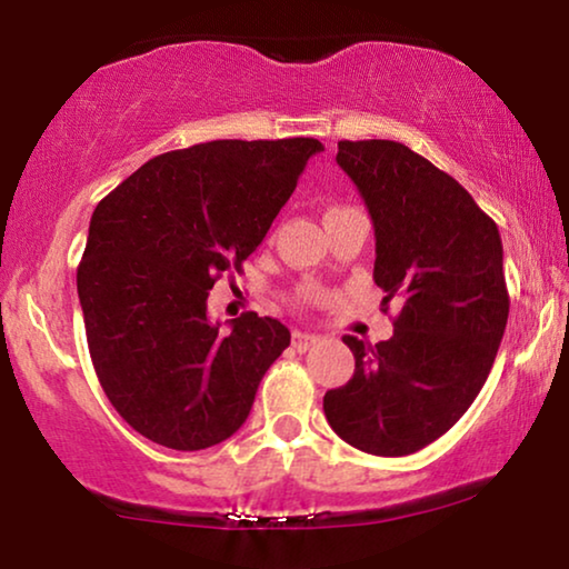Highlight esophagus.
<instances>
[{"mask_svg": "<svg viewBox=\"0 0 569 569\" xmlns=\"http://www.w3.org/2000/svg\"><path fill=\"white\" fill-rule=\"evenodd\" d=\"M319 342V338L317 335H309V332H301V330H293V340H291V346L299 350V353H307L309 348H315Z\"/></svg>", "mask_w": 569, "mask_h": 569, "instance_id": "1", "label": "esophagus"}]
</instances>
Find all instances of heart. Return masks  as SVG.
Listing matches in <instances>:
<instances>
[{"instance_id":"1","label":"heart","mask_w":569,"mask_h":569,"mask_svg":"<svg viewBox=\"0 0 569 569\" xmlns=\"http://www.w3.org/2000/svg\"><path fill=\"white\" fill-rule=\"evenodd\" d=\"M330 211H332V208H330Z\"/></svg>"}]
</instances>
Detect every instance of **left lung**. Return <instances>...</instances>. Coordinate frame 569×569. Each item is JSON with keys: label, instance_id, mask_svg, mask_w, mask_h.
<instances>
[{"label": "left lung", "instance_id": "obj_1", "mask_svg": "<svg viewBox=\"0 0 569 569\" xmlns=\"http://www.w3.org/2000/svg\"><path fill=\"white\" fill-rule=\"evenodd\" d=\"M338 164L361 190L376 231L373 281L399 303L395 335H346L356 371L325 395L342 441L407 456L441 438L485 387L510 296L498 223L451 174L399 141H338Z\"/></svg>", "mask_w": 569, "mask_h": 569}]
</instances>
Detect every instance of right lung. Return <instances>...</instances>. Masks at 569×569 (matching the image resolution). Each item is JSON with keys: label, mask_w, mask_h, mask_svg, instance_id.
<instances>
[{"label": "right lung", "mask_w": 569, "mask_h": 569, "mask_svg": "<svg viewBox=\"0 0 569 569\" xmlns=\"http://www.w3.org/2000/svg\"><path fill=\"white\" fill-rule=\"evenodd\" d=\"M322 149L303 136L196 143L149 159L94 208L79 303L100 387L136 433L201 451L247 420L291 332L254 311L221 332L208 291L242 270Z\"/></svg>", "instance_id": "1"}]
</instances>
